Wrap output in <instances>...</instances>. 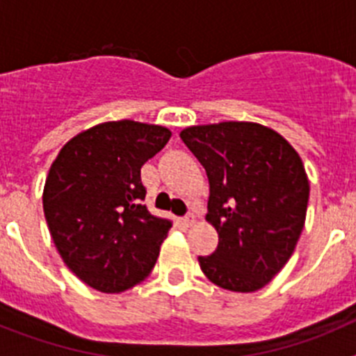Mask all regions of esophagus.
<instances>
[{
  "instance_id": "esophagus-1",
  "label": "esophagus",
  "mask_w": 356,
  "mask_h": 356,
  "mask_svg": "<svg viewBox=\"0 0 356 356\" xmlns=\"http://www.w3.org/2000/svg\"><path fill=\"white\" fill-rule=\"evenodd\" d=\"M181 221H184V225L187 226H193V225H196V221H197V217L194 216V213H187V216L184 217V219H181Z\"/></svg>"
}]
</instances>
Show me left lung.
<instances>
[{"label":"left lung","mask_w":356,"mask_h":356,"mask_svg":"<svg viewBox=\"0 0 356 356\" xmlns=\"http://www.w3.org/2000/svg\"><path fill=\"white\" fill-rule=\"evenodd\" d=\"M205 168L207 221L219 244L197 257L212 284L254 292L287 264L303 232L310 184L298 151L259 122L222 121L180 131Z\"/></svg>","instance_id":"8db88e82"}]
</instances>
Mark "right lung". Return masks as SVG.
Here are the masks:
<instances>
[{
	"instance_id": "right-lung-1",
	"label": "right lung",
	"mask_w": 356,
	"mask_h": 356,
	"mask_svg": "<svg viewBox=\"0 0 356 356\" xmlns=\"http://www.w3.org/2000/svg\"><path fill=\"white\" fill-rule=\"evenodd\" d=\"M171 131L108 121L64 144L44 184L42 209L65 266L89 287L114 294L149 276L172 222L149 213L140 168Z\"/></svg>"
}]
</instances>
